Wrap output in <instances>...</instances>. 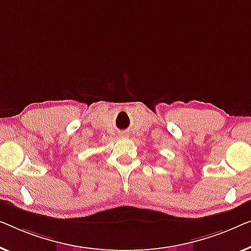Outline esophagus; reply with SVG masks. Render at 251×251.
I'll list each match as a JSON object with an SVG mask.
<instances>
[{"label": "esophagus", "instance_id": "esophagus-1", "mask_svg": "<svg viewBox=\"0 0 251 251\" xmlns=\"http://www.w3.org/2000/svg\"><path fill=\"white\" fill-rule=\"evenodd\" d=\"M119 135H121V137H127L128 136V134H127L126 132H122V133H119Z\"/></svg>", "mask_w": 251, "mask_h": 251}]
</instances>
